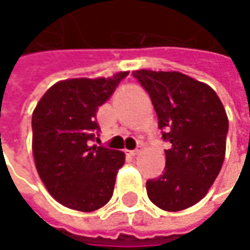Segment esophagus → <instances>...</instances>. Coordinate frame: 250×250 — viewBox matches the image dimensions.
Returning <instances> with one entry per match:
<instances>
[{"instance_id": "1", "label": "esophagus", "mask_w": 250, "mask_h": 250, "mask_svg": "<svg viewBox=\"0 0 250 250\" xmlns=\"http://www.w3.org/2000/svg\"><path fill=\"white\" fill-rule=\"evenodd\" d=\"M142 151V146H138L137 149H133V151H125L127 152V155H131V156H135V155H138L140 152Z\"/></svg>"}]
</instances>
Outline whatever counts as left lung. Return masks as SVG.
Returning a JSON list of instances; mask_svg holds the SVG:
<instances>
[{
	"mask_svg": "<svg viewBox=\"0 0 250 250\" xmlns=\"http://www.w3.org/2000/svg\"><path fill=\"white\" fill-rule=\"evenodd\" d=\"M159 119L165 151L163 174L146 181L148 198L162 210L178 211L202 199L219 176L228 131L226 109L214 90L180 72L134 70Z\"/></svg>",
	"mask_w": 250,
	"mask_h": 250,
	"instance_id": "8db88e82",
	"label": "left lung"
}]
</instances>
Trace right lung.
<instances>
[{
    "label": "right lung",
    "mask_w": 250,
    "mask_h": 250,
    "mask_svg": "<svg viewBox=\"0 0 250 250\" xmlns=\"http://www.w3.org/2000/svg\"><path fill=\"white\" fill-rule=\"evenodd\" d=\"M128 72L55 83L33 110V156L41 181L61 205L94 211L110 201L125 152L90 145L97 110Z\"/></svg>",
    "instance_id": "add662e5"
}]
</instances>
